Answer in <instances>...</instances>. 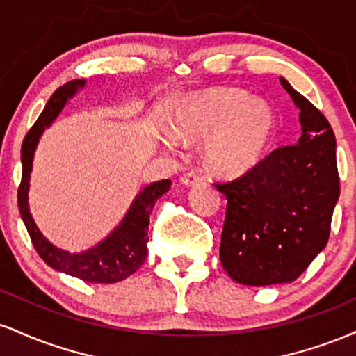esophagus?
Here are the masks:
<instances>
[{
	"instance_id": "1",
	"label": "esophagus",
	"mask_w": 356,
	"mask_h": 356,
	"mask_svg": "<svg viewBox=\"0 0 356 356\" xmlns=\"http://www.w3.org/2000/svg\"><path fill=\"white\" fill-rule=\"evenodd\" d=\"M201 181H202L201 175H197V174H194V172H187V174H184L182 177H181V184H182V186H186V187L195 186V184H199Z\"/></svg>"
}]
</instances>
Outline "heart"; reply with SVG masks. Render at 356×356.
Here are the masks:
<instances>
[{"mask_svg":"<svg viewBox=\"0 0 356 356\" xmlns=\"http://www.w3.org/2000/svg\"><path fill=\"white\" fill-rule=\"evenodd\" d=\"M174 134L161 142L172 147L177 138L201 142L204 164L224 179L243 177L268 155L276 134V115L266 102L243 88L211 87L181 97L170 113Z\"/></svg>","mask_w":356,"mask_h":356,"instance_id":"b5f03b06","label":"heart"}]
</instances>
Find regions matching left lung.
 Listing matches in <instances>:
<instances>
[{"label":"left lung","instance_id":"left-lung-1","mask_svg":"<svg viewBox=\"0 0 356 356\" xmlns=\"http://www.w3.org/2000/svg\"><path fill=\"white\" fill-rule=\"evenodd\" d=\"M280 81L300 110L298 144L280 147L252 172L218 184L227 199L220 264L248 286L295 281L328 243L340 197L332 125L288 80Z\"/></svg>","mask_w":356,"mask_h":356}]
</instances>
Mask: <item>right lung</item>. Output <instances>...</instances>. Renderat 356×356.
<instances>
[{
  "instance_id": "add662e5",
  "label": "right lung",
  "mask_w": 356,
  "mask_h": 356,
  "mask_svg": "<svg viewBox=\"0 0 356 356\" xmlns=\"http://www.w3.org/2000/svg\"><path fill=\"white\" fill-rule=\"evenodd\" d=\"M85 83H87L85 80H72L56 90L48 100L47 107L43 108L42 115L38 117V120L24 137L22 145L23 174L18 189V207L36 252L48 266L55 271L65 273V275L80 277L87 283L112 284L134 275L144 264L147 257V243H149V238H147L149 216L152 214L155 201L170 189L172 182L169 179H164V181L152 182L150 186L144 187L136 195L124 219L120 220L115 229L87 251H65L44 238L31 218L30 206H28V191H30L31 170H33L35 150L44 129L53 124V120L60 115L67 102L73 95H76V92L83 88Z\"/></svg>"
}]
</instances>
